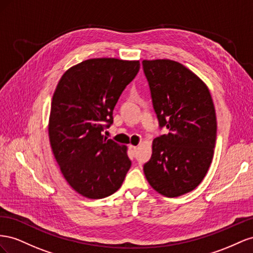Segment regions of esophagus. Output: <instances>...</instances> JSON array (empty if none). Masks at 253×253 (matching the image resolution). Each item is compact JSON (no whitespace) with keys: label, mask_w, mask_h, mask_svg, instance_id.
<instances>
[{"label":"esophagus","mask_w":253,"mask_h":253,"mask_svg":"<svg viewBox=\"0 0 253 253\" xmlns=\"http://www.w3.org/2000/svg\"><path fill=\"white\" fill-rule=\"evenodd\" d=\"M129 149L131 150V153H132V154H134L135 151H136V149H138V146H135V145H130V146H129Z\"/></svg>","instance_id":"esophagus-1"}]
</instances>
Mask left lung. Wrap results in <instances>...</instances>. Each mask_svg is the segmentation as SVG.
<instances>
[{"label":"left lung","instance_id":"left-lung-1","mask_svg":"<svg viewBox=\"0 0 253 253\" xmlns=\"http://www.w3.org/2000/svg\"><path fill=\"white\" fill-rule=\"evenodd\" d=\"M159 124L169 129L153 141L144 165L150 186L165 197L192 192L213 159L216 113L208 85L183 64L170 59L143 60Z\"/></svg>","mask_w":253,"mask_h":253}]
</instances>
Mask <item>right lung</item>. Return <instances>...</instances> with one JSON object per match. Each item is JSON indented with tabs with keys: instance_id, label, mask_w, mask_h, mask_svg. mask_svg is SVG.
Masks as SVG:
<instances>
[{
	"instance_id": "obj_1",
	"label": "right lung",
	"mask_w": 253,
	"mask_h": 253,
	"mask_svg": "<svg viewBox=\"0 0 253 253\" xmlns=\"http://www.w3.org/2000/svg\"><path fill=\"white\" fill-rule=\"evenodd\" d=\"M139 70V60L92 58L67 70L56 86L48 119L50 148L64 179L85 198L110 196L130 169L127 146L103 130L112 124L119 97Z\"/></svg>"
}]
</instances>
